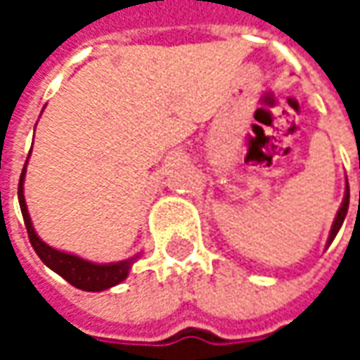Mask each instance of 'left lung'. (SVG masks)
Returning a JSON list of instances; mask_svg holds the SVG:
<instances>
[{
  "instance_id": "obj_1",
  "label": "left lung",
  "mask_w": 360,
  "mask_h": 360,
  "mask_svg": "<svg viewBox=\"0 0 360 360\" xmlns=\"http://www.w3.org/2000/svg\"><path fill=\"white\" fill-rule=\"evenodd\" d=\"M347 210H349V182H347V190H345V198H342V204H340L339 212L335 216V222H333V229H330V234H328V240H326V246L330 244V242L335 240V236H337V232L342 226V222H345V216H347Z\"/></svg>"
}]
</instances>
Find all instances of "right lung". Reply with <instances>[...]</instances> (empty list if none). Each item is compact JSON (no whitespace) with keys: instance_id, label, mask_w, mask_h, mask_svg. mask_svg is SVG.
I'll return each mask as SVG.
<instances>
[{"instance_id":"obj_1","label":"right lung","mask_w":360,"mask_h":360,"mask_svg":"<svg viewBox=\"0 0 360 360\" xmlns=\"http://www.w3.org/2000/svg\"><path fill=\"white\" fill-rule=\"evenodd\" d=\"M30 158V156H27ZM25 168H27V160L25 166L21 170L20 184H18V200H20L21 214H23V222L27 229V236L30 242L34 246V250L37 256L41 258V262L51 269L53 272H58L62 278H65L72 286H76L79 290H88V292H100L105 288H112L122 281H126L128 272H130L131 264L140 258V255L131 256L128 260H120V262H108V264H98V262H90L86 258H79L76 255L63 252L58 250L53 246H49L41 240L35 232L32 218L27 212V204H25V196H23V180H25Z\"/></svg>"}]
</instances>
